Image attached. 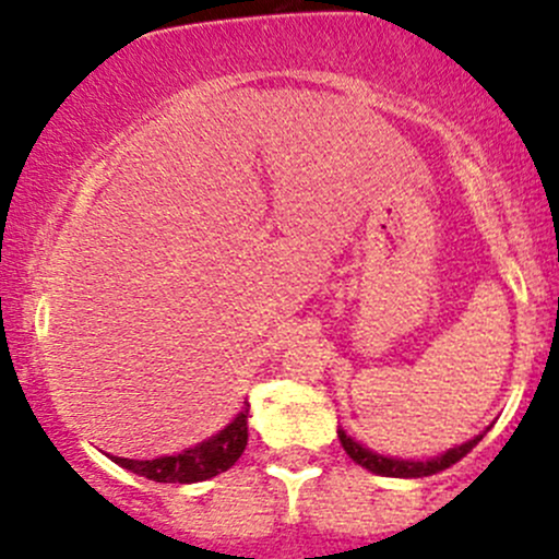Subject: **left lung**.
<instances>
[{
  "label": "left lung",
  "instance_id": "left-lung-1",
  "mask_svg": "<svg viewBox=\"0 0 559 559\" xmlns=\"http://www.w3.org/2000/svg\"><path fill=\"white\" fill-rule=\"evenodd\" d=\"M337 438H341V447L346 449V454L352 456L357 465L368 467V471L379 473V476H394V478H421V476H432V473L447 471V467H452L454 462H460L462 456L471 452L478 441H481V436H476L473 441L462 443V447H456V449H449L447 454L436 456V460L414 462V460H392V456H381V454L370 452V449H365L362 443L352 441V438H348L343 430H337Z\"/></svg>",
  "mask_w": 559,
  "mask_h": 559
}]
</instances>
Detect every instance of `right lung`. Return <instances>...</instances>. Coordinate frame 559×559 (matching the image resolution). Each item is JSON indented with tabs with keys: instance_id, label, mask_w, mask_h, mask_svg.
Here are the masks:
<instances>
[{
	"instance_id": "obj_1",
	"label": "right lung",
	"mask_w": 559,
	"mask_h": 559,
	"mask_svg": "<svg viewBox=\"0 0 559 559\" xmlns=\"http://www.w3.org/2000/svg\"><path fill=\"white\" fill-rule=\"evenodd\" d=\"M248 443V405L233 419V425L224 427L218 436L211 441L200 443V447L189 449L183 454L159 456V460H123V456H112L127 471L138 473V476L151 478V481L162 484H194L205 481V478L218 476V473L229 471L243 454Z\"/></svg>"
}]
</instances>
